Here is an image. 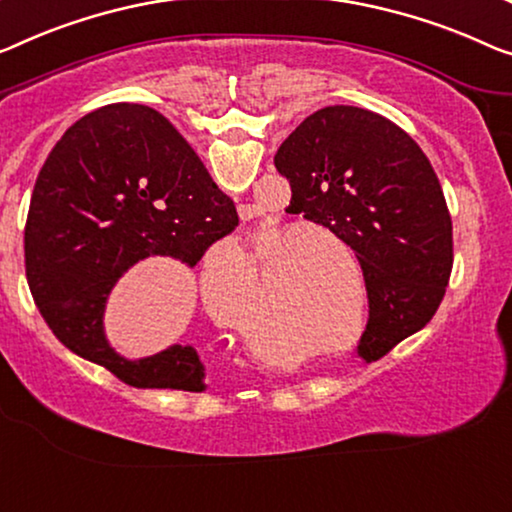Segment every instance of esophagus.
<instances>
[{"instance_id": "esophagus-1", "label": "esophagus", "mask_w": 512, "mask_h": 512, "mask_svg": "<svg viewBox=\"0 0 512 512\" xmlns=\"http://www.w3.org/2000/svg\"><path fill=\"white\" fill-rule=\"evenodd\" d=\"M239 216H241V220H250V218L255 216V211L250 209V207H241V209H239Z\"/></svg>"}]
</instances>
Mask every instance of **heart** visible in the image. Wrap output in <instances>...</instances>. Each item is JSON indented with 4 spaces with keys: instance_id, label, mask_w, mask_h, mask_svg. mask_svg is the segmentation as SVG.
Here are the masks:
<instances>
[{
    "instance_id": "obj_1",
    "label": "heart",
    "mask_w": 512,
    "mask_h": 512,
    "mask_svg": "<svg viewBox=\"0 0 512 512\" xmlns=\"http://www.w3.org/2000/svg\"><path fill=\"white\" fill-rule=\"evenodd\" d=\"M331 248L352 257L340 236L315 225L296 227L280 239L278 232L262 236L255 241L250 259L234 241L218 243L202 264L204 303L216 322L234 326L236 319V331L248 345L262 342L269 329L301 326L312 317L319 292H331ZM259 263L263 265V287L255 293L252 266ZM246 300L254 303L240 316L238 310Z\"/></svg>"
}]
</instances>
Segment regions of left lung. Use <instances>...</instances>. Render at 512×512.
Returning a JSON list of instances; mask_svg holds the SVG:
<instances>
[{"label":"left lung","mask_w":512,"mask_h":512,"mask_svg":"<svg viewBox=\"0 0 512 512\" xmlns=\"http://www.w3.org/2000/svg\"><path fill=\"white\" fill-rule=\"evenodd\" d=\"M289 211L329 227L356 253L370 301L358 356L377 361L421 331L453 271V223L430 160L377 112L329 105L280 144Z\"/></svg>","instance_id":"left-lung-1"}]
</instances>
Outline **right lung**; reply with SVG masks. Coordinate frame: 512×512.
Instances as JSON below:
<instances>
[{"mask_svg": "<svg viewBox=\"0 0 512 512\" xmlns=\"http://www.w3.org/2000/svg\"><path fill=\"white\" fill-rule=\"evenodd\" d=\"M239 225L234 202L154 108L112 103L61 135L38 172L25 269L45 324L73 354L135 388L204 391L193 347L126 361L103 333L105 301L128 266L172 255L195 266Z\"/></svg>", "mask_w": 512, "mask_h": 512, "instance_id": "right-lung-1", "label": "right lung"}]
</instances>
